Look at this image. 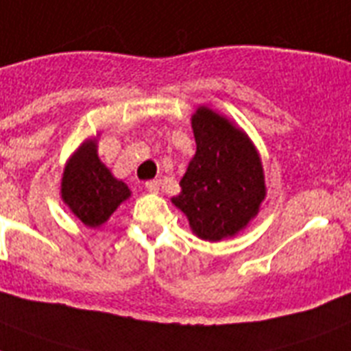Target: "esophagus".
I'll list each match as a JSON object with an SVG mask.
<instances>
[{"label":"esophagus","mask_w":351,"mask_h":351,"mask_svg":"<svg viewBox=\"0 0 351 351\" xmlns=\"http://www.w3.org/2000/svg\"><path fill=\"white\" fill-rule=\"evenodd\" d=\"M158 189H160V182L158 180L146 182V191H148V193H158Z\"/></svg>","instance_id":"esophagus-1"}]
</instances>
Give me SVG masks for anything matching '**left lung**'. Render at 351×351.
Masks as SVG:
<instances>
[{
  "label": "left lung",
  "mask_w": 351,
  "mask_h": 351,
  "mask_svg": "<svg viewBox=\"0 0 351 351\" xmlns=\"http://www.w3.org/2000/svg\"><path fill=\"white\" fill-rule=\"evenodd\" d=\"M193 132L196 155L173 203L199 239L232 237L257 216L266 196L262 162L252 141L210 108L196 110Z\"/></svg>",
  "instance_id": "1"
}]
</instances>
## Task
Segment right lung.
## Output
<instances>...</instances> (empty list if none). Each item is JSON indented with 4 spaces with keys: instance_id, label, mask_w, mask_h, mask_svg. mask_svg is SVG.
I'll use <instances>...</instances> for the list:
<instances>
[{
    "instance_id": "obj_1",
    "label": "right lung",
    "mask_w": 351,
    "mask_h": 351,
    "mask_svg": "<svg viewBox=\"0 0 351 351\" xmlns=\"http://www.w3.org/2000/svg\"><path fill=\"white\" fill-rule=\"evenodd\" d=\"M130 196V189L116 180L101 164L96 141L85 143L67 162L62 178V198L84 225L96 228Z\"/></svg>"
}]
</instances>
